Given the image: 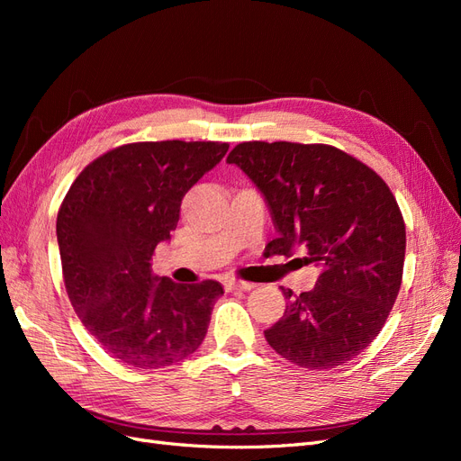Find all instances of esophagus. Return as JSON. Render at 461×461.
I'll use <instances>...</instances> for the list:
<instances>
[{"instance_id": "obj_1", "label": "esophagus", "mask_w": 461, "mask_h": 461, "mask_svg": "<svg viewBox=\"0 0 461 461\" xmlns=\"http://www.w3.org/2000/svg\"><path fill=\"white\" fill-rule=\"evenodd\" d=\"M227 290H252L256 285L248 281H227Z\"/></svg>"}]
</instances>
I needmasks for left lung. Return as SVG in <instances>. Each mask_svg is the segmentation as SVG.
<instances>
[{
    "label": "left lung",
    "mask_w": 461,
    "mask_h": 461,
    "mask_svg": "<svg viewBox=\"0 0 461 461\" xmlns=\"http://www.w3.org/2000/svg\"><path fill=\"white\" fill-rule=\"evenodd\" d=\"M229 163L254 180L278 236L271 254L303 246L319 267L313 290L292 296L265 330L276 354L305 369L348 364L384 327L402 285L406 225L371 167L329 144L242 142Z\"/></svg>",
    "instance_id": "1"
}]
</instances>
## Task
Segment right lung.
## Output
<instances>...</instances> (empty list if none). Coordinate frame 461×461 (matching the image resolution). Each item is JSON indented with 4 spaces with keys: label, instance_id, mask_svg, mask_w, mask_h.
Here are the masks:
<instances>
[{
    "label": "right lung",
    "instance_id": "obj_1",
    "mask_svg": "<svg viewBox=\"0 0 461 461\" xmlns=\"http://www.w3.org/2000/svg\"><path fill=\"white\" fill-rule=\"evenodd\" d=\"M227 142H132L88 163L58 213L68 300L121 364L161 369L200 348L222 294L217 281L151 276L156 246L171 239L185 194L222 159Z\"/></svg>",
    "mask_w": 461,
    "mask_h": 461
}]
</instances>
